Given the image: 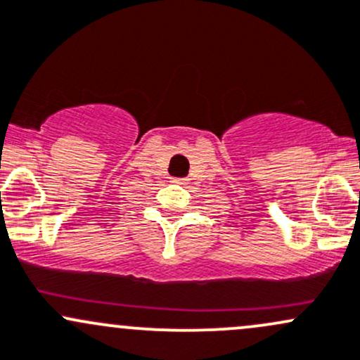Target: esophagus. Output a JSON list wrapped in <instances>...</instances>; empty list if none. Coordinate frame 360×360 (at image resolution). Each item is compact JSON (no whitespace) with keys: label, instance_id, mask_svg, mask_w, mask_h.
<instances>
[{"label":"esophagus","instance_id":"obj_1","mask_svg":"<svg viewBox=\"0 0 360 360\" xmlns=\"http://www.w3.org/2000/svg\"><path fill=\"white\" fill-rule=\"evenodd\" d=\"M172 183L174 184H186V179H177L176 177V179H172Z\"/></svg>","mask_w":360,"mask_h":360}]
</instances>
